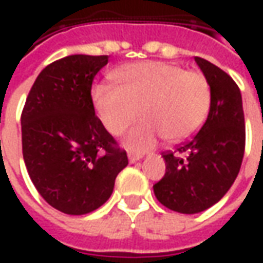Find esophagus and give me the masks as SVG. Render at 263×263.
<instances>
[{"label": "esophagus", "mask_w": 263, "mask_h": 263, "mask_svg": "<svg viewBox=\"0 0 263 263\" xmlns=\"http://www.w3.org/2000/svg\"><path fill=\"white\" fill-rule=\"evenodd\" d=\"M139 159H142V157H140V155H137V154H133V152H128V161H130L132 164L137 162Z\"/></svg>", "instance_id": "obj_1"}]
</instances>
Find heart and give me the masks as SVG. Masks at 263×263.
Returning a JSON list of instances; mask_svg holds the SVG:
<instances>
[{
	"label": "heart",
	"mask_w": 263,
	"mask_h": 263,
	"mask_svg": "<svg viewBox=\"0 0 263 263\" xmlns=\"http://www.w3.org/2000/svg\"><path fill=\"white\" fill-rule=\"evenodd\" d=\"M116 85L98 83L92 101L102 124L112 136L127 132L123 143L145 152L165 137L176 143L193 136L205 123L211 105V87L199 71L164 61H143L120 67Z\"/></svg>",
	"instance_id": "obj_1"
}]
</instances>
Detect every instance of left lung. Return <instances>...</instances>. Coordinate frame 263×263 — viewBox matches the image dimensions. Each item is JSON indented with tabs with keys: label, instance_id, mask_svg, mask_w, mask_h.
Segmentation results:
<instances>
[{
	"label": "left lung",
	"instance_id": "8db88e82",
	"mask_svg": "<svg viewBox=\"0 0 263 263\" xmlns=\"http://www.w3.org/2000/svg\"><path fill=\"white\" fill-rule=\"evenodd\" d=\"M211 87V106L202 128L174 152H165V176L154 186L157 199L180 214L215 205L233 186L245 155L246 128L241 93L219 67L195 57Z\"/></svg>",
	"mask_w": 263,
	"mask_h": 263
}]
</instances>
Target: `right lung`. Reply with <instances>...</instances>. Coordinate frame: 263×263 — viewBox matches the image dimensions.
Instances as JSON below:
<instances>
[{"mask_svg":"<svg viewBox=\"0 0 263 263\" xmlns=\"http://www.w3.org/2000/svg\"><path fill=\"white\" fill-rule=\"evenodd\" d=\"M108 55H68L46 66L22 112L23 159L39 195L68 215H85L109 199L126 151L95 116L90 95Z\"/></svg>","mask_w":263,"mask_h":263,"instance_id":"add662e5","label":"right lung"}]
</instances>
